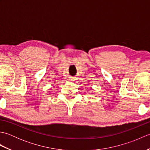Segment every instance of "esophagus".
I'll use <instances>...</instances> for the list:
<instances>
[{"label":"esophagus","instance_id":"34e87169","mask_svg":"<svg viewBox=\"0 0 150 150\" xmlns=\"http://www.w3.org/2000/svg\"><path fill=\"white\" fill-rule=\"evenodd\" d=\"M71 79H73V78H71ZM71 80H73V79H71Z\"/></svg>","mask_w":150,"mask_h":150}]
</instances>
